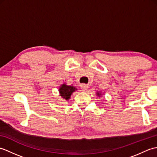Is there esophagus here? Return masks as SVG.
<instances>
[{"instance_id":"1","label":"esophagus","mask_w":157,"mask_h":157,"mask_svg":"<svg viewBox=\"0 0 157 157\" xmlns=\"http://www.w3.org/2000/svg\"><path fill=\"white\" fill-rule=\"evenodd\" d=\"M80 86H81V89L83 91H86L88 88V85L87 84H82Z\"/></svg>"}]
</instances>
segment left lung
<instances>
[{"label": "left lung", "mask_w": 157, "mask_h": 157, "mask_svg": "<svg viewBox=\"0 0 157 157\" xmlns=\"http://www.w3.org/2000/svg\"><path fill=\"white\" fill-rule=\"evenodd\" d=\"M97 95H98V96H101V94H99V93H98H98H97Z\"/></svg>", "instance_id": "left-lung-1"}]
</instances>
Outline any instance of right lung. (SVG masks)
<instances>
[{
    "instance_id": "add662e5",
    "label": "right lung",
    "mask_w": 157,
    "mask_h": 157,
    "mask_svg": "<svg viewBox=\"0 0 157 157\" xmlns=\"http://www.w3.org/2000/svg\"><path fill=\"white\" fill-rule=\"evenodd\" d=\"M76 89L75 88L73 87V86L63 84L61 86V87H60L59 92L60 95H61L63 98L65 100H68L70 98V96H71L72 93Z\"/></svg>"
}]
</instances>
